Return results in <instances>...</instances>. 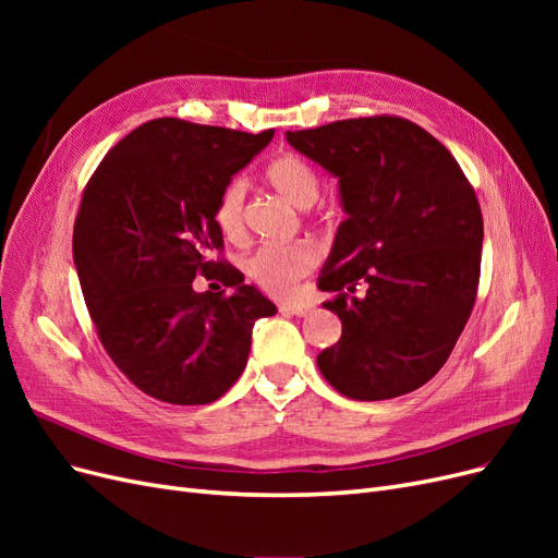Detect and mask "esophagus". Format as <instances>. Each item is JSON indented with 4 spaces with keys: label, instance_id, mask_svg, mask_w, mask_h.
<instances>
[{
    "label": "esophagus",
    "instance_id": "obj_1",
    "mask_svg": "<svg viewBox=\"0 0 558 558\" xmlns=\"http://www.w3.org/2000/svg\"><path fill=\"white\" fill-rule=\"evenodd\" d=\"M279 310H281L283 314L307 316V314H312L314 305H312V302H307V300H283V302H279Z\"/></svg>",
    "mask_w": 558,
    "mask_h": 558
}]
</instances>
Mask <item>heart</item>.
<instances>
[{
  "instance_id": "b5f03b06",
  "label": "heart",
  "mask_w": 558,
  "mask_h": 558,
  "mask_svg": "<svg viewBox=\"0 0 558 558\" xmlns=\"http://www.w3.org/2000/svg\"><path fill=\"white\" fill-rule=\"evenodd\" d=\"M269 185L293 207H312L320 181L314 165L298 154H286L267 165ZM216 223L228 240L238 242L246 230V181L234 179L226 185L216 207ZM318 253L310 242H293L281 246H260L244 260V272L267 293H289L293 286L316 265Z\"/></svg>"
}]
</instances>
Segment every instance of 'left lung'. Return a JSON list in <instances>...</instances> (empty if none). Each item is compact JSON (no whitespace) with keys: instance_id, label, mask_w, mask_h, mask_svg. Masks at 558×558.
I'll return each instance as SVG.
<instances>
[{"instance_id":"left-lung-1","label":"left lung","mask_w":558,"mask_h":558,"mask_svg":"<svg viewBox=\"0 0 558 558\" xmlns=\"http://www.w3.org/2000/svg\"><path fill=\"white\" fill-rule=\"evenodd\" d=\"M337 179L347 214L318 289L342 320L318 369L353 400L398 398L437 375L477 298L482 211L459 162L404 118L286 132Z\"/></svg>"}]
</instances>
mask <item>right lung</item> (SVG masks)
Returning a JSON list of instances; mask_svg holds the SVG:
<instances>
[{
	"mask_svg": "<svg viewBox=\"0 0 558 558\" xmlns=\"http://www.w3.org/2000/svg\"><path fill=\"white\" fill-rule=\"evenodd\" d=\"M275 137L156 118L99 162L74 223L83 298L118 369L150 398L207 404L240 379L253 324L277 314L240 269L209 260L223 246L226 185ZM216 276L233 293L197 294Z\"/></svg>",
	"mask_w": 558,
	"mask_h": 558,
	"instance_id": "obj_1",
	"label": "right lung"
}]
</instances>
